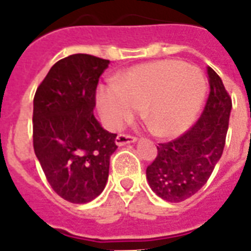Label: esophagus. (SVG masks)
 <instances>
[{
    "label": "esophagus",
    "mask_w": 251,
    "mask_h": 251,
    "mask_svg": "<svg viewBox=\"0 0 251 251\" xmlns=\"http://www.w3.org/2000/svg\"><path fill=\"white\" fill-rule=\"evenodd\" d=\"M136 141H137V138L136 137L129 135H123V133L118 135L115 138V142L118 146H124V145H127V144H133V142Z\"/></svg>",
    "instance_id": "obj_1"
}]
</instances>
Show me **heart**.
<instances>
[{
    "label": "heart",
    "instance_id": "heart-1",
    "mask_svg": "<svg viewBox=\"0 0 251 251\" xmlns=\"http://www.w3.org/2000/svg\"><path fill=\"white\" fill-rule=\"evenodd\" d=\"M207 81L198 67L179 59L133 66L102 85L96 94L97 107L107 127L116 129L131 120L138 107L162 137H177L197 120L205 103Z\"/></svg>",
    "mask_w": 251,
    "mask_h": 251
}]
</instances>
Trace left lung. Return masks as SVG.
Listing matches in <instances>:
<instances>
[{
	"label": "left lung",
	"mask_w": 251,
	"mask_h": 251,
	"mask_svg": "<svg viewBox=\"0 0 251 251\" xmlns=\"http://www.w3.org/2000/svg\"><path fill=\"white\" fill-rule=\"evenodd\" d=\"M210 94L198 122L167 144L157 146L158 155L146 168V180L158 197L181 202L205 185L223 154L232 101L219 75L208 67Z\"/></svg>",
	"instance_id": "8db88e82"
}]
</instances>
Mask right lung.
Instances as JSON below:
<instances>
[{
    "instance_id": "right-lung-1",
    "label": "right lung",
    "mask_w": 251,
    "mask_h": 251,
    "mask_svg": "<svg viewBox=\"0 0 251 251\" xmlns=\"http://www.w3.org/2000/svg\"><path fill=\"white\" fill-rule=\"evenodd\" d=\"M110 61L72 54L50 69L33 98V149L66 201L87 203L105 189L115 133L93 115L98 79Z\"/></svg>"
}]
</instances>
